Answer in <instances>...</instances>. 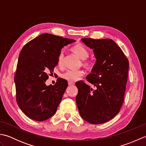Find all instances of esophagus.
Returning a JSON list of instances; mask_svg holds the SVG:
<instances>
[{
	"label": "esophagus",
	"instance_id": "1",
	"mask_svg": "<svg viewBox=\"0 0 146 146\" xmlns=\"http://www.w3.org/2000/svg\"><path fill=\"white\" fill-rule=\"evenodd\" d=\"M68 85H69V86H73V85H75V83H74L73 82H68Z\"/></svg>",
	"mask_w": 146,
	"mask_h": 146
}]
</instances>
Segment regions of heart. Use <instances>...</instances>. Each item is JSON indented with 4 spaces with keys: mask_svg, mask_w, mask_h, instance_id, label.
<instances>
[{
    "mask_svg": "<svg viewBox=\"0 0 146 146\" xmlns=\"http://www.w3.org/2000/svg\"><path fill=\"white\" fill-rule=\"evenodd\" d=\"M71 49H72L74 53L76 54L80 59H82L83 60H86L88 57L89 52L88 49L82 44H77L73 46ZM58 64L60 67H63L64 65V52L63 51H61L58 54ZM83 64L87 66L89 65V62L84 61ZM83 74H84V72L81 70H68L62 74L61 76L62 78L67 80L68 82H74L78 80L83 75Z\"/></svg>",
    "mask_w": 146,
    "mask_h": 146,
    "instance_id": "b5f03b06",
    "label": "heart"
}]
</instances>
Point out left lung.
Here are the masks:
<instances>
[{
  "label": "left lung",
  "instance_id": "1",
  "mask_svg": "<svg viewBox=\"0 0 146 146\" xmlns=\"http://www.w3.org/2000/svg\"><path fill=\"white\" fill-rule=\"evenodd\" d=\"M94 49L96 63L86 79L96 86L93 90L83 81L76 83V102L80 115L92 124L108 122L119 112L124 100L129 61L119 46L110 39L83 38Z\"/></svg>",
  "mask_w": 146,
  "mask_h": 146
}]
</instances>
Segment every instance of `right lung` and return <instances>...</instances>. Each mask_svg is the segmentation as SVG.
I'll return each instance as SVG.
<instances>
[{"label":"right lung","instance_id":"1","mask_svg":"<svg viewBox=\"0 0 146 146\" xmlns=\"http://www.w3.org/2000/svg\"><path fill=\"white\" fill-rule=\"evenodd\" d=\"M74 39L51 34H42L27 42L20 52L14 77L16 101L30 119L44 121L54 115L68 86L59 78L54 85L45 84L48 72L58 64V56L64 46Z\"/></svg>","mask_w":146,"mask_h":146}]
</instances>
